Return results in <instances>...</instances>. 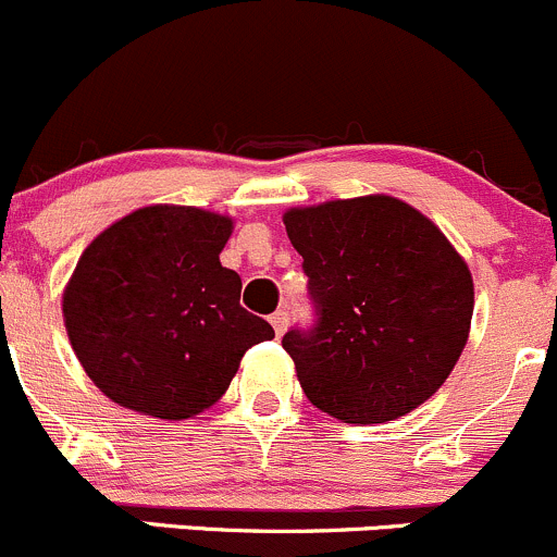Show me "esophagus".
I'll list each match as a JSON object with an SVG mask.
<instances>
[{
  "instance_id": "34e87169",
  "label": "esophagus",
  "mask_w": 557,
  "mask_h": 557,
  "mask_svg": "<svg viewBox=\"0 0 557 557\" xmlns=\"http://www.w3.org/2000/svg\"><path fill=\"white\" fill-rule=\"evenodd\" d=\"M269 320H272V325H274V334L283 336V334H285V329H288V312H285V310H277V312H274L272 318H269Z\"/></svg>"
}]
</instances>
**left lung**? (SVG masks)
I'll list each match as a JSON object with an SVG mask.
<instances>
[{
	"label": "left lung",
	"instance_id": "8db88e82",
	"mask_svg": "<svg viewBox=\"0 0 557 557\" xmlns=\"http://www.w3.org/2000/svg\"><path fill=\"white\" fill-rule=\"evenodd\" d=\"M290 245L318 305L283 347L301 391L342 423H387L429 401L463 352L474 280L431 218L372 194L290 207Z\"/></svg>",
	"mask_w": 557,
	"mask_h": 557
}]
</instances>
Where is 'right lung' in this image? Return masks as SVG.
Returning a JSON list of instances; mask_svg holds the SVG:
<instances>
[{"label":"right lung","mask_w":557,"mask_h":557,"mask_svg":"<svg viewBox=\"0 0 557 557\" xmlns=\"http://www.w3.org/2000/svg\"><path fill=\"white\" fill-rule=\"evenodd\" d=\"M232 228V218L199 207L150 205L83 250L61 312L107 398L188 420L228 391L245 350L272 339V325L239 307V274L221 263Z\"/></svg>","instance_id":"right-lung-1"}]
</instances>
